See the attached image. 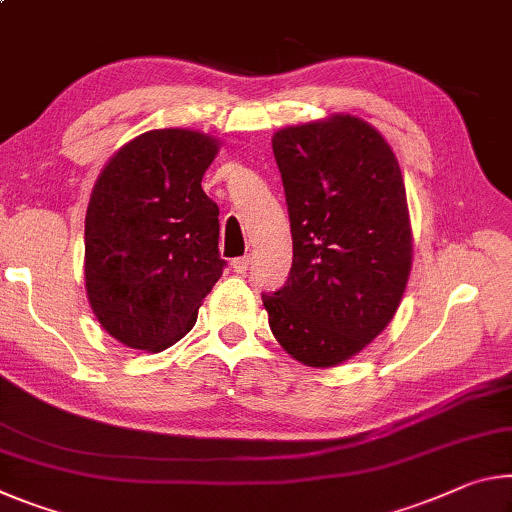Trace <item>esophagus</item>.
Segmentation results:
<instances>
[{
    "instance_id": "34e87169",
    "label": "esophagus",
    "mask_w": 512,
    "mask_h": 512,
    "mask_svg": "<svg viewBox=\"0 0 512 512\" xmlns=\"http://www.w3.org/2000/svg\"><path fill=\"white\" fill-rule=\"evenodd\" d=\"M248 266H250V257H248V255L232 259V271H234V273H246Z\"/></svg>"
}]
</instances>
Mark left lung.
I'll use <instances>...</instances> for the list:
<instances>
[{
    "label": "left lung",
    "instance_id": "obj_1",
    "mask_svg": "<svg viewBox=\"0 0 512 512\" xmlns=\"http://www.w3.org/2000/svg\"><path fill=\"white\" fill-rule=\"evenodd\" d=\"M294 239L285 287L262 294L280 346L307 367L353 358L392 321L412 237L403 175L369 123L332 116L273 136Z\"/></svg>",
    "mask_w": 512,
    "mask_h": 512
}]
</instances>
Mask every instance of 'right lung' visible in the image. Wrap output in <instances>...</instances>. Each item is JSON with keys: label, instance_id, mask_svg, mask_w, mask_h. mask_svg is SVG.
Returning <instances> with one entry per match:
<instances>
[{"label": "right lung", "instance_id": "obj_1", "mask_svg": "<svg viewBox=\"0 0 512 512\" xmlns=\"http://www.w3.org/2000/svg\"><path fill=\"white\" fill-rule=\"evenodd\" d=\"M218 143L152 129L113 154L86 212V291L102 328L129 348L164 351L193 328L225 269L218 205L202 175Z\"/></svg>", "mask_w": 512, "mask_h": 512}]
</instances>
